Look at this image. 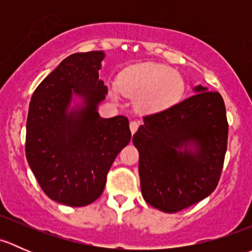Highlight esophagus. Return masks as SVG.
I'll return each instance as SVG.
<instances>
[{
    "label": "esophagus",
    "instance_id": "obj_1",
    "mask_svg": "<svg viewBox=\"0 0 252 252\" xmlns=\"http://www.w3.org/2000/svg\"><path fill=\"white\" fill-rule=\"evenodd\" d=\"M129 128H130L131 134H134L136 130H138L139 123H138V122H136V121H131L130 123H129Z\"/></svg>",
    "mask_w": 252,
    "mask_h": 252
}]
</instances>
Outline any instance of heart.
I'll return each instance as SVG.
<instances>
[{
	"mask_svg": "<svg viewBox=\"0 0 252 252\" xmlns=\"http://www.w3.org/2000/svg\"><path fill=\"white\" fill-rule=\"evenodd\" d=\"M118 89L131 98L141 112L161 111L174 105L184 93L182 75L159 63L142 62L126 68L118 78Z\"/></svg>",
	"mask_w": 252,
	"mask_h": 252,
	"instance_id": "obj_1",
	"label": "heart"
}]
</instances>
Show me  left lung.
Segmentation results:
<instances>
[{
	"label": "left lung",
	"instance_id": "1",
	"mask_svg": "<svg viewBox=\"0 0 252 252\" xmlns=\"http://www.w3.org/2000/svg\"><path fill=\"white\" fill-rule=\"evenodd\" d=\"M195 95L147 114L133 136L142 197L174 213L216 189L227 151L228 122L220 93L199 85Z\"/></svg>",
	"mask_w": 252,
	"mask_h": 252
}]
</instances>
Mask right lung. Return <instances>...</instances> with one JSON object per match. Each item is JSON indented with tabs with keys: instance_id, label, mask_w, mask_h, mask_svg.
I'll use <instances>...</instances> for the list:
<instances>
[{
	"instance_id": "1",
	"label": "right lung",
	"mask_w": 252,
	"mask_h": 252,
	"mask_svg": "<svg viewBox=\"0 0 252 252\" xmlns=\"http://www.w3.org/2000/svg\"><path fill=\"white\" fill-rule=\"evenodd\" d=\"M105 56L103 51L68 56L30 101L28 163L45 194L62 205L80 207L97 200L114 158L130 141L126 117L98 114L108 93L98 79Z\"/></svg>"
}]
</instances>
